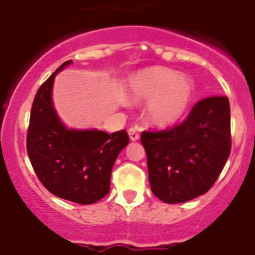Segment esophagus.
<instances>
[{
	"label": "esophagus",
	"mask_w": 255,
	"mask_h": 255,
	"mask_svg": "<svg viewBox=\"0 0 255 255\" xmlns=\"http://www.w3.org/2000/svg\"><path fill=\"white\" fill-rule=\"evenodd\" d=\"M128 134H129L130 141H137L139 138V130L137 127H130L128 129Z\"/></svg>",
	"instance_id": "34e87169"
}]
</instances>
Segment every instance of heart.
Returning <instances> with one entry per match:
<instances>
[{"mask_svg": "<svg viewBox=\"0 0 255 255\" xmlns=\"http://www.w3.org/2000/svg\"><path fill=\"white\" fill-rule=\"evenodd\" d=\"M128 96L136 102L150 100L148 121L165 127L185 114L193 98V84L169 68H148L130 77Z\"/></svg>", "mask_w": 255, "mask_h": 255, "instance_id": "heart-1", "label": "heart"}]
</instances>
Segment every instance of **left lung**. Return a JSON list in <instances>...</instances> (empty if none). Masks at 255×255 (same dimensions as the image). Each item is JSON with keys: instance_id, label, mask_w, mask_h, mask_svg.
I'll return each instance as SVG.
<instances>
[{"instance_id": "obj_1", "label": "left lung", "mask_w": 255, "mask_h": 255, "mask_svg": "<svg viewBox=\"0 0 255 255\" xmlns=\"http://www.w3.org/2000/svg\"><path fill=\"white\" fill-rule=\"evenodd\" d=\"M152 193L165 203H182L211 189L231 151L230 103L208 96L187 118L165 129L143 130Z\"/></svg>"}]
</instances>
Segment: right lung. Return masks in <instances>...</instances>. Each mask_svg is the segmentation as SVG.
Here are the masks:
<instances>
[{
    "mask_svg": "<svg viewBox=\"0 0 255 255\" xmlns=\"http://www.w3.org/2000/svg\"><path fill=\"white\" fill-rule=\"evenodd\" d=\"M66 61L38 89L27 127L26 150L36 176L59 198L91 205L111 189L117 156L129 142L126 129L112 134L102 130L67 129L52 104V86Z\"/></svg>",
    "mask_w": 255,
    "mask_h": 255,
    "instance_id": "right-lung-1",
    "label": "right lung"
}]
</instances>
